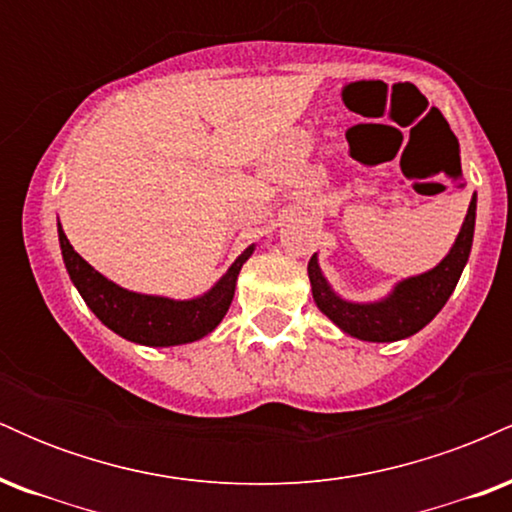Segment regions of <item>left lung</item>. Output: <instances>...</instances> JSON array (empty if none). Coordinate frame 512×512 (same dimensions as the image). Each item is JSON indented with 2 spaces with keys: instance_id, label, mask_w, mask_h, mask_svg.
<instances>
[{
  "instance_id": "left-lung-1",
  "label": "left lung",
  "mask_w": 512,
  "mask_h": 512,
  "mask_svg": "<svg viewBox=\"0 0 512 512\" xmlns=\"http://www.w3.org/2000/svg\"><path fill=\"white\" fill-rule=\"evenodd\" d=\"M474 219H477V195L469 202L460 236L445 260L431 272L399 281L395 291L378 303H351L339 298L322 276L320 264L313 255L308 262V276L317 308L346 334L363 342H397L424 330L443 310L460 281L464 264L469 260V250H472Z\"/></svg>"
}]
</instances>
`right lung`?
Returning a JSON list of instances; mask_svg holds the SVG:
<instances>
[{"label": "right lung", "instance_id": "obj_1", "mask_svg": "<svg viewBox=\"0 0 512 512\" xmlns=\"http://www.w3.org/2000/svg\"><path fill=\"white\" fill-rule=\"evenodd\" d=\"M57 233H60L64 267L88 308L115 334L144 346H175L207 337L228 313L240 267L255 250V245H250L204 296L192 301H173L163 296H144L113 284L69 245L60 223Z\"/></svg>", "mask_w": 512, "mask_h": 512}]
</instances>
